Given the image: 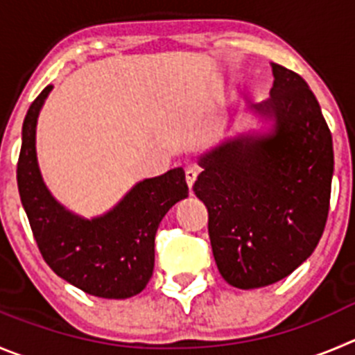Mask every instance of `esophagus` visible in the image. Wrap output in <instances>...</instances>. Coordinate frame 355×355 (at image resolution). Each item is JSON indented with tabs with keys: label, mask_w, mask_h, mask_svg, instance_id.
<instances>
[{
	"label": "esophagus",
	"mask_w": 355,
	"mask_h": 355,
	"mask_svg": "<svg viewBox=\"0 0 355 355\" xmlns=\"http://www.w3.org/2000/svg\"><path fill=\"white\" fill-rule=\"evenodd\" d=\"M196 178H198V170H196V168H187V170H185V180H187L189 189H193V185H194V182H196Z\"/></svg>",
	"instance_id": "1"
}]
</instances>
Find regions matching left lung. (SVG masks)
<instances>
[{"label": "left lung", "instance_id": "left-lung-1", "mask_svg": "<svg viewBox=\"0 0 355 355\" xmlns=\"http://www.w3.org/2000/svg\"><path fill=\"white\" fill-rule=\"evenodd\" d=\"M273 87L257 112L264 137H238L200 159L194 193L208 208L218 271L238 289L266 287L312 256L326 227L333 138L306 82L271 62Z\"/></svg>", "mask_w": 355, "mask_h": 355}]
</instances>
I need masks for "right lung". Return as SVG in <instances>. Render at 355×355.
I'll return each instance as SVG.
<instances>
[{
  "label": "right lung",
  "mask_w": 355,
  "mask_h": 355,
  "mask_svg": "<svg viewBox=\"0 0 355 355\" xmlns=\"http://www.w3.org/2000/svg\"><path fill=\"white\" fill-rule=\"evenodd\" d=\"M52 87L31 103L22 124L17 185L33 236L55 275L84 293L124 300L141 293L154 271V240L159 223L189 194L185 173L175 168L147 178L103 217H77L47 191L36 162L35 132L40 108Z\"/></svg>",
  "instance_id": "obj_1"
}]
</instances>
